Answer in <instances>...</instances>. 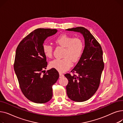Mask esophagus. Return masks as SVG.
<instances>
[{"label":"esophagus","instance_id":"esophagus-1","mask_svg":"<svg viewBox=\"0 0 123 123\" xmlns=\"http://www.w3.org/2000/svg\"><path fill=\"white\" fill-rule=\"evenodd\" d=\"M64 77V75L62 74V73H59V78H62V77Z\"/></svg>","mask_w":123,"mask_h":123}]
</instances>
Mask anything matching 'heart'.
Segmentation results:
<instances>
[{"label": "heart", "instance_id": "heart-1", "mask_svg": "<svg viewBox=\"0 0 123 123\" xmlns=\"http://www.w3.org/2000/svg\"><path fill=\"white\" fill-rule=\"evenodd\" d=\"M56 44L65 48L63 59H55L50 63V66L60 72H64L73 65L72 61L76 62L80 58L83 52L84 44L80 38H73L67 34H61L55 40ZM43 51L47 57L51 58L53 54V47L45 43L42 46Z\"/></svg>", "mask_w": 123, "mask_h": 123}]
</instances>
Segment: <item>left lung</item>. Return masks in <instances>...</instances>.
<instances>
[{"mask_svg": "<svg viewBox=\"0 0 123 123\" xmlns=\"http://www.w3.org/2000/svg\"><path fill=\"white\" fill-rule=\"evenodd\" d=\"M66 30L81 33L84 39L85 47L78 63L71 71L78 75L66 74L68 97L75 102L88 100L96 93L100 85L104 64L100 44L87 29L78 27Z\"/></svg>", "mask_w": 123, "mask_h": 123, "instance_id": "8db88e82", "label": "left lung"}]
</instances>
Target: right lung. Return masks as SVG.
<instances>
[{
    "instance_id": "obj_1",
    "label": "right lung",
    "mask_w": 123,
    "mask_h": 123,
    "mask_svg": "<svg viewBox=\"0 0 123 123\" xmlns=\"http://www.w3.org/2000/svg\"><path fill=\"white\" fill-rule=\"evenodd\" d=\"M57 31L55 29H37L25 37L16 49L14 69L19 86L26 97L36 103H45L52 99V86L59 78V73L54 68L42 74L47 66L43 43Z\"/></svg>"
}]
</instances>
